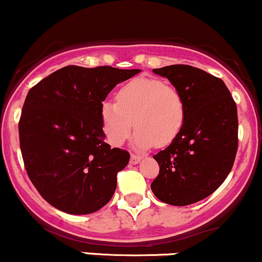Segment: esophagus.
<instances>
[{
	"mask_svg": "<svg viewBox=\"0 0 262 262\" xmlns=\"http://www.w3.org/2000/svg\"><path fill=\"white\" fill-rule=\"evenodd\" d=\"M142 160V158L140 157V156H136V155H131V158H130V163L131 164H137L140 163V161Z\"/></svg>",
	"mask_w": 262,
	"mask_h": 262,
	"instance_id": "1",
	"label": "esophagus"
}]
</instances>
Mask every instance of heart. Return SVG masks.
<instances>
[{"mask_svg": "<svg viewBox=\"0 0 262 262\" xmlns=\"http://www.w3.org/2000/svg\"><path fill=\"white\" fill-rule=\"evenodd\" d=\"M186 120V102L174 86L157 79L137 78L123 85L116 101L101 105V122L107 140L121 146L130 137L140 148L168 145L177 137Z\"/></svg>", "mask_w": 262, "mask_h": 262, "instance_id": "b5f03b06", "label": "heart"}]
</instances>
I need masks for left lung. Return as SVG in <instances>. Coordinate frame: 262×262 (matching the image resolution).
I'll use <instances>...</instances> for the list:
<instances>
[{"mask_svg": "<svg viewBox=\"0 0 262 262\" xmlns=\"http://www.w3.org/2000/svg\"><path fill=\"white\" fill-rule=\"evenodd\" d=\"M183 96L186 120L170 145L154 158L160 174L151 189L161 202L189 205L222 186L237 151V111L222 79L198 68L174 64L154 69Z\"/></svg>", "mask_w": 262, "mask_h": 262, "instance_id": "8db88e82", "label": "left lung"}]
</instances>
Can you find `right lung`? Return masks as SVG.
Returning a JSON list of instances; mask_svg holds the SVG:
<instances>
[{
	"label": "right lung",
	"instance_id": "obj_1",
	"mask_svg": "<svg viewBox=\"0 0 262 262\" xmlns=\"http://www.w3.org/2000/svg\"><path fill=\"white\" fill-rule=\"evenodd\" d=\"M140 72L68 66L28 92L18 125L20 151L29 179L54 208L83 215L113 198L130 154L105 142L101 105L117 84Z\"/></svg>",
	"mask_w": 262,
	"mask_h": 262
}]
</instances>
